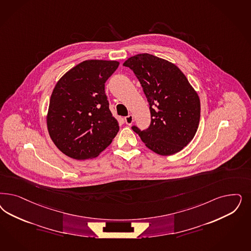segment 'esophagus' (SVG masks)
Masks as SVG:
<instances>
[{"mask_svg": "<svg viewBox=\"0 0 251 251\" xmlns=\"http://www.w3.org/2000/svg\"><path fill=\"white\" fill-rule=\"evenodd\" d=\"M125 122H126V124L127 125V126H130V125H132V123L134 122V118H133V116L129 114V115H127V116H126L125 117Z\"/></svg>", "mask_w": 251, "mask_h": 251, "instance_id": "esophagus-1", "label": "esophagus"}]
</instances>
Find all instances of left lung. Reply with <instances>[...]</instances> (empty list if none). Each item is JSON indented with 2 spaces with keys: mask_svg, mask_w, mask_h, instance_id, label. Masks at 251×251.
Segmentation results:
<instances>
[{
  "mask_svg": "<svg viewBox=\"0 0 251 251\" xmlns=\"http://www.w3.org/2000/svg\"><path fill=\"white\" fill-rule=\"evenodd\" d=\"M124 66L137 76L150 105V126L136 132L154 152L168 156L183 150L194 138L201 118V101L176 65L149 53L130 57Z\"/></svg>",
  "mask_w": 251,
  "mask_h": 251,
  "instance_id": "obj_1",
  "label": "left lung"
}]
</instances>
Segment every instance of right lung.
<instances>
[{"label": "right lung", "instance_id": "1", "mask_svg": "<svg viewBox=\"0 0 251 251\" xmlns=\"http://www.w3.org/2000/svg\"><path fill=\"white\" fill-rule=\"evenodd\" d=\"M118 65L116 61H84L57 82L50 100L47 126L53 143L68 157H97L118 133L105 94L106 80Z\"/></svg>", "mask_w": 251, "mask_h": 251}]
</instances>
